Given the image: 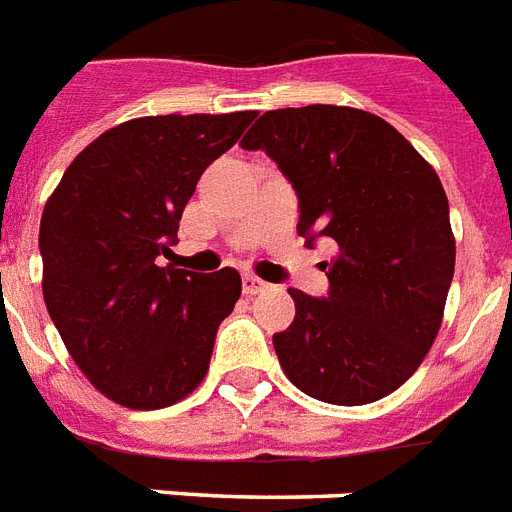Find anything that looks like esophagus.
<instances>
[{"instance_id":"obj_1","label":"esophagus","mask_w":512,"mask_h":512,"mask_svg":"<svg viewBox=\"0 0 512 512\" xmlns=\"http://www.w3.org/2000/svg\"><path fill=\"white\" fill-rule=\"evenodd\" d=\"M271 290V285L268 282H263V279H257V276L246 274L244 276V293L246 295H260V293H268Z\"/></svg>"}]
</instances>
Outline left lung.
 Wrapping results in <instances>:
<instances>
[{
  "mask_svg": "<svg viewBox=\"0 0 512 512\" xmlns=\"http://www.w3.org/2000/svg\"><path fill=\"white\" fill-rule=\"evenodd\" d=\"M241 149L266 151L298 195V236L331 238L328 295L290 290L274 333L287 380L358 407L410 380L437 339L456 238L442 181L388 121L344 105L266 111Z\"/></svg>",
  "mask_w": 512,
  "mask_h": 512,
  "instance_id": "left-lung-1",
  "label": "left lung"
}]
</instances>
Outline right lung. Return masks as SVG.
Returning a JSON list of instances; mask_svg holds the SVG:
<instances>
[{
    "mask_svg": "<svg viewBox=\"0 0 512 512\" xmlns=\"http://www.w3.org/2000/svg\"><path fill=\"white\" fill-rule=\"evenodd\" d=\"M255 111L124 121L64 170L40 219L43 298L94 388L130 410H162L198 388L219 323L241 295L236 268L157 266L211 162Z\"/></svg>",
    "mask_w": 512,
    "mask_h": 512,
    "instance_id": "obj_1",
    "label": "right lung"
}]
</instances>
